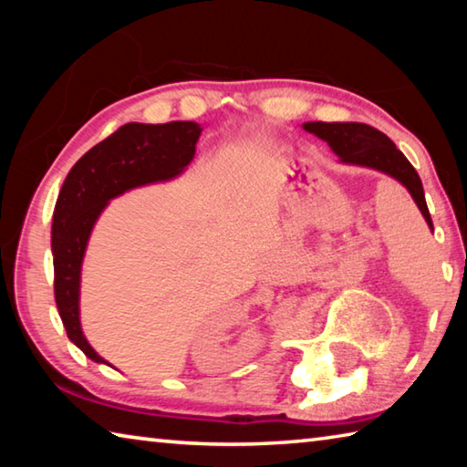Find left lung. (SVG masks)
I'll use <instances>...</instances> for the list:
<instances>
[{
  "label": "left lung",
  "instance_id": "obj_1",
  "mask_svg": "<svg viewBox=\"0 0 467 467\" xmlns=\"http://www.w3.org/2000/svg\"><path fill=\"white\" fill-rule=\"evenodd\" d=\"M303 130L327 141L329 148L337 154L339 162L381 171L385 175L400 181L408 189L410 195H412L418 210L422 212L426 224L432 231V220L429 205H426L424 200L422 181L408 158L395 148L393 141L385 133L365 123L309 121L303 123Z\"/></svg>",
  "mask_w": 467,
  "mask_h": 467
}]
</instances>
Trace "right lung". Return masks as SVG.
Returning <instances> with one entry per match:
<instances>
[{"instance_id": "add662e5", "label": "right lung", "mask_w": 467, "mask_h": 467, "mask_svg": "<svg viewBox=\"0 0 467 467\" xmlns=\"http://www.w3.org/2000/svg\"><path fill=\"white\" fill-rule=\"evenodd\" d=\"M200 133L195 121L128 123L90 148L63 181L51 226L55 303L67 337L94 362L105 360L80 323V275L92 228L113 197L179 177L193 161Z\"/></svg>"}]
</instances>
